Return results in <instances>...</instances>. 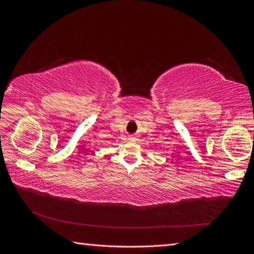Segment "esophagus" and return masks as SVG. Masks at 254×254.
Segmentation results:
<instances>
[{
  "label": "esophagus",
  "instance_id": "esophagus-1",
  "mask_svg": "<svg viewBox=\"0 0 254 254\" xmlns=\"http://www.w3.org/2000/svg\"><path fill=\"white\" fill-rule=\"evenodd\" d=\"M136 139V137L135 136H130V140H131V141H134Z\"/></svg>",
  "mask_w": 254,
  "mask_h": 254
}]
</instances>
